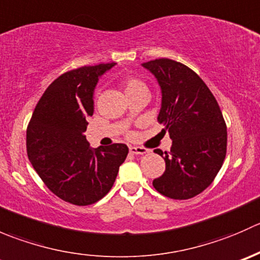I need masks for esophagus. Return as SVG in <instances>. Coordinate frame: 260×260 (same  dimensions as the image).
<instances>
[{
    "label": "esophagus",
    "mask_w": 260,
    "mask_h": 260,
    "mask_svg": "<svg viewBox=\"0 0 260 260\" xmlns=\"http://www.w3.org/2000/svg\"><path fill=\"white\" fill-rule=\"evenodd\" d=\"M129 152L133 154H145L148 152V149L143 148V147H138V146H131L129 147Z\"/></svg>",
    "instance_id": "1"
}]
</instances>
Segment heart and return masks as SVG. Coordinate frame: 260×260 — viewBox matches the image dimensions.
<instances>
[{
    "mask_svg": "<svg viewBox=\"0 0 260 260\" xmlns=\"http://www.w3.org/2000/svg\"><path fill=\"white\" fill-rule=\"evenodd\" d=\"M123 89H124L125 95L129 93H133V91H138V90H145L147 91V86L146 84L143 83L142 80L136 79V78H129L123 83Z\"/></svg>",
    "mask_w": 260,
    "mask_h": 260,
    "instance_id": "heart-1",
    "label": "heart"
}]
</instances>
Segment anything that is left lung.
Segmentation results:
<instances>
[{
	"instance_id": "1",
	"label": "left lung",
	"mask_w": 260,
	"mask_h": 260,
	"mask_svg": "<svg viewBox=\"0 0 260 260\" xmlns=\"http://www.w3.org/2000/svg\"><path fill=\"white\" fill-rule=\"evenodd\" d=\"M161 88L158 120L172 140L171 152L154 149L166 170L152 185L162 195L186 200L203 192L226 154V124L216 99L195 72L171 59L143 62Z\"/></svg>"
}]
</instances>
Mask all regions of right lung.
Listing matches in <instances>:
<instances>
[{
    "label": "right lung",
    "mask_w": 260,
    "mask_h": 260,
    "mask_svg": "<svg viewBox=\"0 0 260 260\" xmlns=\"http://www.w3.org/2000/svg\"><path fill=\"white\" fill-rule=\"evenodd\" d=\"M115 65L83 67L60 75L39 101L26 132L31 165L49 190L74 205L109 192L128 154L124 143L91 148L84 132L94 113L99 78Z\"/></svg>",
    "instance_id": "obj_1"
}]
</instances>
